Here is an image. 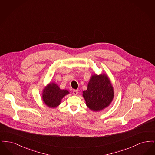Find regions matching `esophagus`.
I'll return each mask as SVG.
<instances>
[{
    "label": "esophagus",
    "mask_w": 155,
    "mask_h": 155,
    "mask_svg": "<svg viewBox=\"0 0 155 155\" xmlns=\"http://www.w3.org/2000/svg\"><path fill=\"white\" fill-rule=\"evenodd\" d=\"M73 94L74 95H77L78 94V89H74L73 91Z\"/></svg>",
    "instance_id": "34e87169"
}]
</instances>
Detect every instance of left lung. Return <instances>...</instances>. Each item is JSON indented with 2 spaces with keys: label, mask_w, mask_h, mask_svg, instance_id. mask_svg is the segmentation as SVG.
<instances>
[{
  "label": "left lung",
  "mask_w": 155,
  "mask_h": 155,
  "mask_svg": "<svg viewBox=\"0 0 155 155\" xmlns=\"http://www.w3.org/2000/svg\"><path fill=\"white\" fill-rule=\"evenodd\" d=\"M86 105L94 111L103 110L107 107L114 98L112 84L105 73L93 74L89 81L87 89L82 92Z\"/></svg>",
  "instance_id": "left-lung-1"
}]
</instances>
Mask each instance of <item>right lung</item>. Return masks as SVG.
I'll return each instance as SVG.
<instances>
[{"instance_id": "1", "label": "right lung", "mask_w": 155, "mask_h": 155, "mask_svg": "<svg viewBox=\"0 0 155 155\" xmlns=\"http://www.w3.org/2000/svg\"><path fill=\"white\" fill-rule=\"evenodd\" d=\"M69 94L68 91L61 89L54 82H50L43 89L42 101L49 107L55 108L60 104L62 99Z\"/></svg>"}]
</instances>
